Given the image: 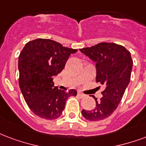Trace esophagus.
<instances>
[{
	"label": "esophagus",
	"mask_w": 146,
	"mask_h": 146,
	"mask_svg": "<svg viewBox=\"0 0 146 146\" xmlns=\"http://www.w3.org/2000/svg\"><path fill=\"white\" fill-rule=\"evenodd\" d=\"M78 96H79L80 98H83L86 96L85 94H83V93H82L81 92H78Z\"/></svg>",
	"instance_id": "1"
}]
</instances>
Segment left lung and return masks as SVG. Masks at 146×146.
<instances>
[{
  "label": "left lung",
  "instance_id": "1",
  "mask_svg": "<svg viewBox=\"0 0 146 146\" xmlns=\"http://www.w3.org/2000/svg\"><path fill=\"white\" fill-rule=\"evenodd\" d=\"M96 63V83L105 86L103 97L96 100L92 110H82V115L89 121L109 117L116 110L129 83L132 62L131 53L124 46L113 43H100L80 50Z\"/></svg>",
  "mask_w": 146,
  "mask_h": 146
}]
</instances>
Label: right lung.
Listing matches in <instances>:
<instances>
[{
  "label": "right lung",
  "instance_id": "1",
  "mask_svg": "<svg viewBox=\"0 0 146 146\" xmlns=\"http://www.w3.org/2000/svg\"><path fill=\"white\" fill-rule=\"evenodd\" d=\"M77 50L63 46L50 39H36L27 43L18 58L19 86L29 108L34 114L53 120L61 115L66 101L76 96L54 86L53 76L63 70L69 56Z\"/></svg>",
  "mask_w": 146,
  "mask_h": 146
}]
</instances>
